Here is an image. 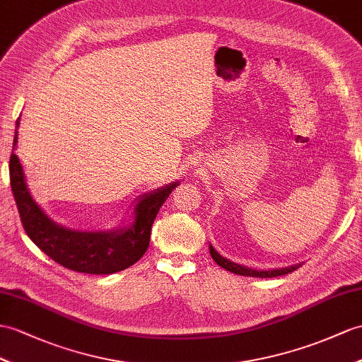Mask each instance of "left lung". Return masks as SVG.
<instances>
[{"mask_svg":"<svg viewBox=\"0 0 362 362\" xmlns=\"http://www.w3.org/2000/svg\"><path fill=\"white\" fill-rule=\"evenodd\" d=\"M210 249V255L214 261L221 266L223 269L235 273V275H241V276H253V278H275V276H281V275H287V273H292L293 270H296L301 264H296V266H290V267H281V269H272V270H255L250 267L241 266V264L232 262L230 259H227L224 257H221L211 245H209Z\"/></svg>","mask_w":362,"mask_h":362,"instance_id":"left-lung-1","label":"left lung"}]
</instances>
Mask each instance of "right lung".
<instances>
[{"instance_id": "add662e5", "label": "right lung", "mask_w": 362, "mask_h": 362, "mask_svg": "<svg viewBox=\"0 0 362 362\" xmlns=\"http://www.w3.org/2000/svg\"><path fill=\"white\" fill-rule=\"evenodd\" d=\"M20 118L16 119V127ZM18 143L15 130L13 151ZM12 193L25 233L49 258L74 272L90 275H110L130 267L146 253L151 243V230L164 201L180 182L165 184L164 187L139 198L134 211L132 226L107 232H79L57 224L35 202L25 184L21 163L15 152L8 163Z\"/></svg>"}]
</instances>
